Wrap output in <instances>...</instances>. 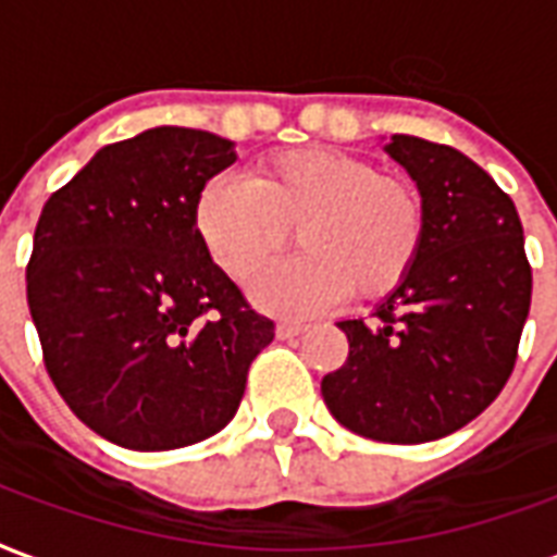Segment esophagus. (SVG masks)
<instances>
[{
	"label": "esophagus",
	"instance_id": "34e87169",
	"mask_svg": "<svg viewBox=\"0 0 557 557\" xmlns=\"http://www.w3.org/2000/svg\"><path fill=\"white\" fill-rule=\"evenodd\" d=\"M304 331H307V327H304V324H298V321H280L277 324L280 339H295V336H300Z\"/></svg>",
	"mask_w": 557,
	"mask_h": 557
}]
</instances>
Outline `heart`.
Instances as JSON below:
<instances>
[{
    "label": "heart",
    "mask_w": 557,
    "mask_h": 557,
    "mask_svg": "<svg viewBox=\"0 0 557 557\" xmlns=\"http://www.w3.org/2000/svg\"><path fill=\"white\" fill-rule=\"evenodd\" d=\"M191 224L226 277L245 283L289 245L300 257L262 271L250 295L277 315H312L393 295L422 257L425 197L410 180L381 174L362 156L307 147L274 152L247 183L215 176L197 191Z\"/></svg>",
    "instance_id": "obj_1"
}]
</instances>
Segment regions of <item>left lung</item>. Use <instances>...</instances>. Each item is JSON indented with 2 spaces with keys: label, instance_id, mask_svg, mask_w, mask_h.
I'll use <instances>...</instances> for the list:
<instances>
[{
  "label": "left lung",
  "instance_id": "left-lung-1",
  "mask_svg": "<svg viewBox=\"0 0 557 557\" xmlns=\"http://www.w3.org/2000/svg\"><path fill=\"white\" fill-rule=\"evenodd\" d=\"M386 152L425 197V247L372 321H339L348 357L321 395L354 434L416 446L472 422L508 383L531 265L517 206L469 156L416 135Z\"/></svg>",
  "mask_w": 557,
  "mask_h": 557
}]
</instances>
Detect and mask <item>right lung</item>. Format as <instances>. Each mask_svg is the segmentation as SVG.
Returning <instances> with one entry per match:
<instances>
[{"label": "right lung", "mask_w": 557, "mask_h": 557, "mask_svg": "<svg viewBox=\"0 0 557 557\" xmlns=\"http://www.w3.org/2000/svg\"><path fill=\"white\" fill-rule=\"evenodd\" d=\"M233 162L212 132L147 129L102 147L37 218L26 298L44 366L70 410L123 448L218 434L274 339L191 224L197 191Z\"/></svg>", "instance_id": "obj_1"}]
</instances>
